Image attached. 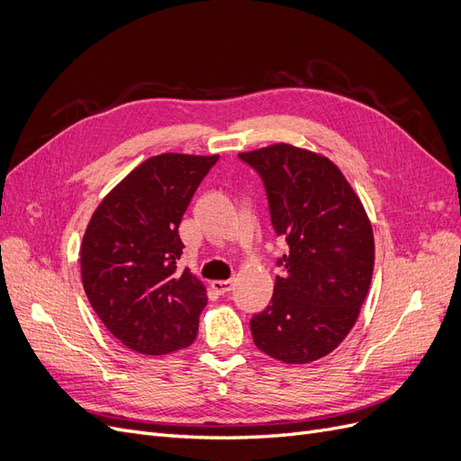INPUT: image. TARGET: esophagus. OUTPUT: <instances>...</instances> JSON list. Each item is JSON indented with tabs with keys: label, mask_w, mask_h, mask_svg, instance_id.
Here are the masks:
<instances>
[{
	"label": "esophagus",
	"mask_w": 461,
	"mask_h": 461,
	"mask_svg": "<svg viewBox=\"0 0 461 461\" xmlns=\"http://www.w3.org/2000/svg\"><path fill=\"white\" fill-rule=\"evenodd\" d=\"M210 285L219 294H225V293H229L234 287V280H213Z\"/></svg>",
	"instance_id": "1"
}]
</instances>
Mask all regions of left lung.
I'll use <instances>...</instances> for the list:
<instances>
[{
  "label": "left lung",
  "mask_w": 461,
  "mask_h": 461,
  "mask_svg": "<svg viewBox=\"0 0 461 461\" xmlns=\"http://www.w3.org/2000/svg\"><path fill=\"white\" fill-rule=\"evenodd\" d=\"M265 181L272 227L289 251L255 346L287 365L329 356L356 325L373 280L375 234L354 187L321 153L272 143L240 153Z\"/></svg>",
  "instance_id": "8db88e82"
}]
</instances>
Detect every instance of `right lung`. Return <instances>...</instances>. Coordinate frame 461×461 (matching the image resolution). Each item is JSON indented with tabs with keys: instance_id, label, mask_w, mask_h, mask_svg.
<instances>
[{
	"instance_id": "right-lung-1",
	"label": "right lung",
	"mask_w": 461,
	"mask_h": 461,
	"mask_svg": "<svg viewBox=\"0 0 461 461\" xmlns=\"http://www.w3.org/2000/svg\"><path fill=\"white\" fill-rule=\"evenodd\" d=\"M219 155L162 153L143 160L92 213L81 244L86 297L109 333L145 356L194 342L206 285L185 268L179 223Z\"/></svg>"
}]
</instances>
